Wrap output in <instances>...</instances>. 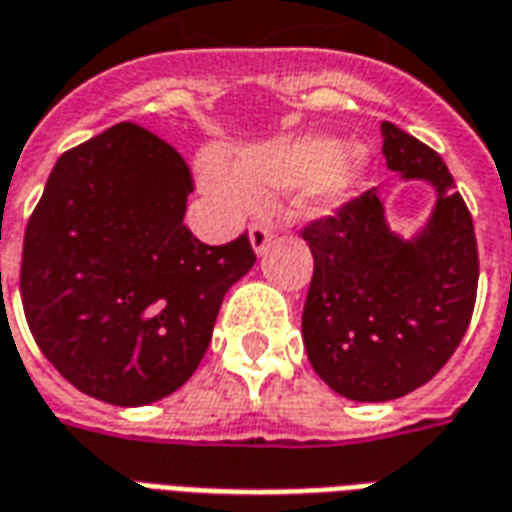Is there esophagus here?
<instances>
[{
	"mask_svg": "<svg viewBox=\"0 0 512 512\" xmlns=\"http://www.w3.org/2000/svg\"><path fill=\"white\" fill-rule=\"evenodd\" d=\"M271 238H274V230L268 225H263V222H257V225H252V230H249V241H252V249H255L257 255L266 249Z\"/></svg>",
	"mask_w": 512,
	"mask_h": 512,
	"instance_id": "34e87169",
	"label": "esophagus"
}]
</instances>
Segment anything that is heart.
I'll use <instances>...</instances> for the list:
<instances>
[{"instance_id": "b5f03b06", "label": "heart", "mask_w": 512, "mask_h": 512, "mask_svg": "<svg viewBox=\"0 0 512 512\" xmlns=\"http://www.w3.org/2000/svg\"><path fill=\"white\" fill-rule=\"evenodd\" d=\"M366 173L361 149H342L325 135L255 146L238 157L236 168L208 160L203 179L211 192L227 203H246V195H266L276 189L301 187V200L312 211H331L352 198Z\"/></svg>"}]
</instances>
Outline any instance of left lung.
I'll list each match as a JSON object with an SVG mask.
<instances>
[{
    "instance_id": "obj_1",
    "label": "left lung",
    "mask_w": 512,
    "mask_h": 512,
    "mask_svg": "<svg viewBox=\"0 0 512 512\" xmlns=\"http://www.w3.org/2000/svg\"><path fill=\"white\" fill-rule=\"evenodd\" d=\"M382 154L404 181H429L437 203L418 236H396L380 189L301 230L314 274L304 344L320 380L352 401L407 396L448 363L478 295V241L467 203L437 151L382 121Z\"/></svg>"
}]
</instances>
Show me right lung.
<instances>
[{
  "label": "right lung",
  "mask_w": 512,
  "mask_h": 512,
  "mask_svg": "<svg viewBox=\"0 0 512 512\" xmlns=\"http://www.w3.org/2000/svg\"><path fill=\"white\" fill-rule=\"evenodd\" d=\"M192 176L154 132L121 121L64 151L29 217L21 301L64 380L116 407L179 391L211 342L249 238L208 246L184 225Z\"/></svg>",
  "instance_id": "1"
}]
</instances>
